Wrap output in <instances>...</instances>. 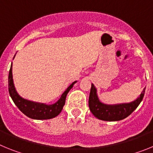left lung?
Segmentation results:
<instances>
[{
	"instance_id": "left-lung-1",
	"label": "left lung",
	"mask_w": 153,
	"mask_h": 153,
	"mask_svg": "<svg viewBox=\"0 0 153 153\" xmlns=\"http://www.w3.org/2000/svg\"><path fill=\"white\" fill-rule=\"evenodd\" d=\"M145 89L136 100L129 103L107 105L101 102L97 97V89L92 84L89 97V107L91 113L97 119L104 121H119L129 117L143 100Z\"/></svg>"
}]
</instances>
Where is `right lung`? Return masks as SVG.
<instances>
[{"instance_id": "obj_1", "label": "right lung", "mask_w": 153, "mask_h": 153, "mask_svg": "<svg viewBox=\"0 0 153 153\" xmlns=\"http://www.w3.org/2000/svg\"><path fill=\"white\" fill-rule=\"evenodd\" d=\"M76 82V81L74 82L72 84L67 87V90H65L64 93L59 99V100L54 104L47 105L44 103L32 102V101L27 100L21 97L16 91L14 85H13L11 64L10 71H9V76H8V90H9V93L13 102L27 117L31 119H34V120H49V119L54 118L60 114L64 106L67 93H69L70 89L72 88Z\"/></svg>"}]
</instances>
